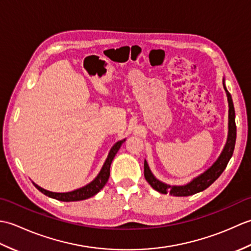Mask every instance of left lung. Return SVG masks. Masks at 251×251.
Returning a JSON list of instances; mask_svg holds the SVG:
<instances>
[{
	"instance_id": "left-lung-1",
	"label": "left lung",
	"mask_w": 251,
	"mask_h": 251,
	"mask_svg": "<svg viewBox=\"0 0 251 251\" xmlns=\"http://www.w3.org/2000/svg\"><path fill=\"white\" fill-rule=\"evenodd\" d=\"M223 88L226 90L227 102H228V131H227V139L223 148L222 152L220 153L219 157L216 159V162L211 165V166L206 169L204 173L197 176V177L192 179L190 182L183 185H170L162 182L158 180L155 176L151 172L150 167H149L148 162L145 159V177L146 180L149 182L154 190L162 194H170L173 196H190L199 193V192L204 191L208 186L211 185L215 181L220 177V175L226 169V165L230 161L234 147H235L236 141V125H235V110H234V104L232 100L231 94L227 92L226 86V78L223 77Z\"/></svg>"
}]
</instances>
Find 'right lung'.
Here are the masks:
<instances>
[{
    "instance_id": "right-lung-1",
    "label": "right lung",
    "mask_w": 251,
    "mask_h": 251,
    "mask_svg": "<svg viewBox=\"0 0 251 251\" xmlns=\"http://www.w3.org/2000/svg\"><path fill=\"white\" fill-rule=\"evenodd\" d=\"M126 139H123L117 141L115 145L111 148V150L108 154V157H106L105 162L103 164L102 168L99 172L92 182H89L88 184L82 186V188L76 189L71 192H66V193H57V192H51V191H47L43 188H41L40 185H37L36 183L33 182L35 185V188L39 190L42 193L45 194L46 196L51 197V199H55L57 201H83V200H87L89 197H92L96 195L98 192L103 188L105 183L108 182V179L110 177V167H111V163L113 161V158L115 156V154L117 151L120 150L121 146L125 142Z\"/></svg>"
}]
</instances>
